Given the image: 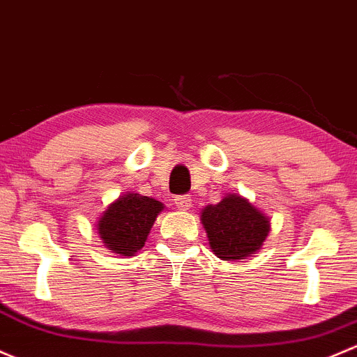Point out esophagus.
Returning a JSON list of instances; mask_svg holds the SVG:
<instances>
[{"instance_id": "34e87169", "label": "esophagus", "mask_w": 357, "mask_h": 357, "mask_svg": "<svg viewBox=\"0 0 357 357\" xmlns=\"http://www.w3.org/2000/svg\"><path fill=\"white\" fill-rule=\"evenodd\" d=\"M175 206H177L180 211H189L192 208V199L189 196H178L175 197Z\"/></svg>"}]
</instances>
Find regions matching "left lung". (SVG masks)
Segmentation results:
<instances>
[{"label": "left lung", "mask_w": 357, "mask_h": 357, "mask_svg": "<svg viewBox=\"0 0 357 357\" xmlns=\"http://www.w3.org/2000/svg\"><path fill=\"white\" fill-rule=\"evenodd\" d=\"M209 249L223 261H238L256 255L270 234V218L238 194H225L216 204L201 211Z\"/></svg>", "instance_id": "left-lung-1"}]
</instances>
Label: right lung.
I'll return each instance as SVG.
<instances>
[{
  "instance_id": "1",
  "label": "right lung",
  "mask_w": 357,
  "mask_h": 357,
  "mask_svg": "<svg viewBox=\"0 0 357 357\" xmlns=\"http://www.w3.org/2000/svg\"><path fill=\"white\" fill-rule=\"evenodd\" d=\"M165 204L137 192H123L99 215L96 230L106 249L120 256H135L144 248Z\"/></svg>"
}]
</instances>
